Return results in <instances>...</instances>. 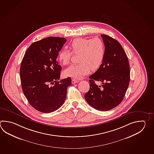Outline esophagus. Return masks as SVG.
Returning a JSON list of instances; mask_svg holds the SVG:
<instances>
[{"label": "esophagus", "mask_w": 154, "mask_h": 154, "mask_svg": "<svg viewBox=\"0 0 154 154\" xmlns=\"http://www.w3.org/2000/svg\"><path fill=\"white\" fill-rule=\"evenodd\" d=\"M79 82V81H77V80H76L75 79H72V84H75V83H78Z\"/></svg>", "instance_id": "34e87169"}]
</instances>
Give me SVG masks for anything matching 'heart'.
Masks as SVG:
<instances>
[{
  "label": "heart",
  "mask_w": 154,
  "mask_h": 154,
  "mask_svg": "<svg viewBox=\"0 0 154 154\" xmlns=\"http://www.w3.org/2000/svg\"><path fill=\"white\" fill-rule=\"evenodd\" d=\"M70 49L73 54H79V62L72 65L63 71L66 77L81 79L91 71L97 69L104 60L105 48L100 38H79L72 41ZM72 54L69 50L63 49L59 54V59L63 65L69 63Z\"/></svg>",
  "instance_id": "b5f03b06"
}]
</instances>
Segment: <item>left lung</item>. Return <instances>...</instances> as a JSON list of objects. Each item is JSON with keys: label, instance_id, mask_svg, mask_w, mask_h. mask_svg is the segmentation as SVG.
<instances>
[{"label": "left lung", "instance_id": "8db88e82", "mask_svg": "<svg viewBox=\"0 0 154 154\" xmlns=\"http://www.w3.org/2000/svg\"><path fill=\"white\" fill-rule=\"evenodd\" d=\"M105 51L103 63L91 75L89 91L85 99L99 111H108L118 106L125 96L130 80V69L126 52L119 42L105 35H101ZM95 81L102 82L99 86Z\"/></svg>", "mask_w": 154, "mask_h": 154}]
</instances>
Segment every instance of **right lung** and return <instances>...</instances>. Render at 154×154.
<instances>
[{
  "mask_svg": "<svg viewBox=\"0 0 154 154\" xmlns=\"http://www.w3.org/2000/svg\"><path fill=\"white\" fill-rule=\"evenodd\" d=\"M66 39L49 37L33 43L26 50L20 67L23 94L35 110L50 113L66 99L71 79L59 81L61 67L57 59Z\"/></svg>",
  "mask_w": 154,
  "mask_h": 154,
  "instance_id": "add662e5",
  "label": "right lung"
}]
</instances>
